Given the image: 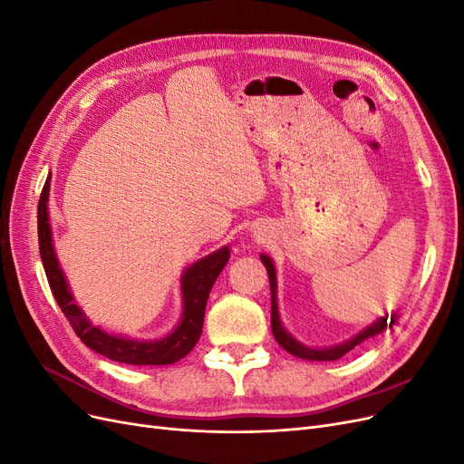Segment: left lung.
<instances>
[{"label":"left lung","mask_w":464,"mask_h":464,"mask_svg":"<svg viewBox=\"0 0 464 464\" xmlns=\"http://www.w3.org/2000/svg\"><path fill=\"white\" fill-rule=\"evenodd\" d=\"M261 263L265 265L266 273H269V283H271V329L276 343L283 346L286 353H290L292 356L302 358V360H315V362H333V360H339L343 358L346 353H350L354 346H358L360 343H363L366 339H372V336L377 334H383L387 329L395 327V323L399 321L397 314H391L385 317H379L375 323H372L370 327H366L363 331H360L353 339H348L346 343L341 344H334L329 348H310L302 343H298L296 339L290 333H286V329L283 327V323H280V315H278V305H276V273H275V265L273 259L269 256L261 254ZM390 321L387 322L386 319Z\"/></svg>","instance_id":"obj_1"}]
</instances>
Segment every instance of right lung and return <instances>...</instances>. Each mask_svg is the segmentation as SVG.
<instances>
[{"instance_id": "1", "label": "right lung", "mask_w": 464, "mask_h": 464, "mask_svg": "<svg viewBox=\"0 0 464 464\" xmlns=\"http://www.w3.org/2000/svg\"><path fill=\"white\" fill-rule=\"evenodd\" d=\"M48 193H50V176L40 193L38 201V246L40 257L48 276V285L55 302L62 307L69 325L73 327L79 339L85 343L94 353L102 354L114 362L133 363V366H166L188 356L193 346L198 344L203 331L205 305L208 300V292L213 288L217 276L228 263L230 249L228 246L220 247L191 266L181 275V298H184V314L176 325V329L166 334L160 341H135L123 339L104 333L101 327H94L81 312V307L73 302L69 292L63 271L60 269L58 257H55L52 244V230L48 218Z\"/></svg>"}]
</instances>
